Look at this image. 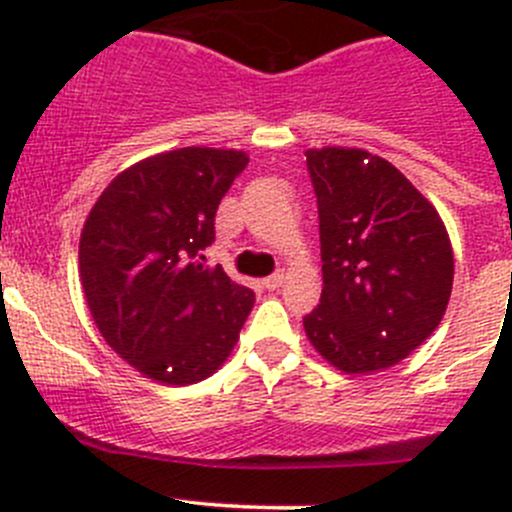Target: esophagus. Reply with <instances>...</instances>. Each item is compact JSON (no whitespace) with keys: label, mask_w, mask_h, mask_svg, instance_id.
Masks as SVG:
<instances>
[{"label":"esophagus","mask_w":512,"mask_h":512,"mask_svg":"<svg viewBox=\"0 0 512 512\" xmlns=\"http://www.w3.org/2000/svg\"><path fill=\"white\" fill-rule=\"evenodd\" d=\"M285 280H287L285 272H275V275H270V277H265V280H262V287H265V289H277V287L285 285Z\"/></svg>","instance_id":"obj_1"}]
</instances>
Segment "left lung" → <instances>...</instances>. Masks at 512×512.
<instances>
[{
    "instance_id": "8db88e82",
    "label": "left lung",
    "mask_w": 512,
    "mask_h": 512,
    "mask_svg": "<svg viewBox=\"0 0 512 512\" xmlns=\"http://www.w3.org/2000/svg\"><path fill=\"white\" fill-rule=\"evenodd\" d=\"M319 205L322 299L309 344L342 374H376L421 347L446 314L453 247L431 200L364 148L307 151Z\"/></svg>"
}]
</instances>
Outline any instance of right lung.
<instances>
[{
  "mask_svg": "<svg viewBox=\"0 0 512 512\" xmlns=\"http://www.w3.org/2000/svg\"><path fill=\"white\" fill-rule=\"evenodd\" d=\"M245 151L188 146L121 170L86 218L79 277L103 342L146 379L188 386L225 364L255 304L205 265Z\"/></svg>",
  "mask_w": 512,
  "mask_h": 512,
  "instance_id": "add662e5",
  "label": "right lung"
}]
</instances>
